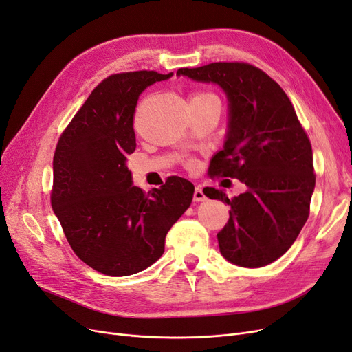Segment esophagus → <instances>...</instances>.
<instances>
[{
    "label": "esophagus",
    "mask_w": 352,
    "mask_h": 352,
    "mask_svg": "<svg viewBox=\"0 0 352 352\" xmlns=\"http://www.w3.org/2000/svg\"><path fill=\"white\" fill-rule=\"evenodd\" d=\"M206 199H207V197L204 194V190H202L201 186H197L195 190H194V201L202 202V201H206Z\"/></svg>",
    "instance_id": "34e87169"
}]
</instances>
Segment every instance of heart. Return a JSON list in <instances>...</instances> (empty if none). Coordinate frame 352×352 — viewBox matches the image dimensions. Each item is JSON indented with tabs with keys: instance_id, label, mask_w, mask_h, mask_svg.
I'll return each instance as SVG.
<instances>
[{
	"instance_id": "b5f03b06",
	"label": "heart",
	"mask_w": 352,
	"mask_h": 352,
	"mask_svg": "<svg viewBox=\"0 0 352 352\" xmlns=\"http://www.w3.org/2000/svg\"><path fill=\"white\" fill-rule=\"evenodd\" d=\"M199 95H207V94H199ZM199 95H195V97H199Z\"/></svg>"
}]
</instances>
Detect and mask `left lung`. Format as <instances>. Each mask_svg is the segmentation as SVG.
I'll return each mask as SVG.
<instances>
[{"mask_svg": "<svg viewBox=\"0 0 352 352\" xmlns=\"http://www.w3.org/2000/svg\"><path fill=\"white\" fill-rule=\"evenodd\" d=\"M176 76L214 83L228 98L226 140L208 170L239 179L247 190L229 199L223 190L204 189L232 208L217 233L221 255L250 269L273 263L300 235L316 185L311 144L292 102L263 70L245 63L179 69Z\"/></svg>", "mask_w": 352, "mask_h": 352, "instance_id": "8db88e82", "label": "left lung"}]
</instances>
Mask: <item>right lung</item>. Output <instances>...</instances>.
Here are the masks:
<instances>
[{
  "label": "right lung",
  "mask_w": 352,
  "mask_h": 352,
  "mask_svg": "<svg viewBox=\"0 0 352 352\" xmlns=\"http://www.w3.org/2000/svg\"><path fill=\"white\" fill-rule=\"evenodd\" d=\"M173 73L111 74L95 88L60 136L52 172L51 206L72 250L107 276L150 267L189 208L194 185L172 176L144 194L133 186L127 155L136 148L133 113L140 95Z\"/></svg>",
  "instance_id": "right-lung-1"
}]
</instances>
